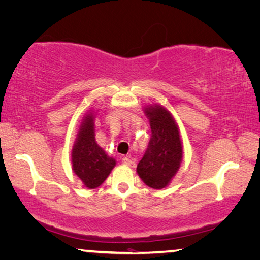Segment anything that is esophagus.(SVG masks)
I'll use <instances>...</instances> for the list:
<instances>
[{"instance_id": "1", "label": "esophagus", "mask_w": 260, "mask_h": 260, "mask_svg": "<svg viewBox=\"0 0 260 260\" xmlns=\"http://www.w3.org/2000/svg\"><path fill=\"white\" fill-rule=\"evenodd\" d=\"M122 162L124 164V165H127L130 167H134L135 166V160L131 157H123L122 158Z\"/></svg>"}]
</instances>
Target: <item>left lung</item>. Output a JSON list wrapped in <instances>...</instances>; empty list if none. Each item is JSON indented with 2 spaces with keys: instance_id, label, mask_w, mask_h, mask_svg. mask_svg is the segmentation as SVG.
Returning <instances> with one entry per match:
<instances>
[{
  "instance_id": "left-lung-1",
  "label": "left lung",
  "mask_w": 260,
  "mask_h": 260,
  "mask_svg": "<svg viewBox=\"0 0 260 260\" xmlns=\"http://www.w3.org/2000/svg\"><path fill=\"white\" fill-rule=\"evenodd\" d=\"M152 136L137 165V173L147 186L161 189L169 185L180 167L182 147L179 129L172 115L162 107L146 109Z\"/></svg>"
}]
</instances>
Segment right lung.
<instances>
[{
	"label": "right lung",
	"instance_id": "right-lung-1",
	"mask_svg": "<svg viewBox=\"0 0 260 260\" xmlns=\"http://www.w3.org/2000/svg\"><path fill=\"white\" fill-rule=\"evenodd\" d=\"M72 162L75 174L90 189L102 185L116 164L95 141L93 115L87 116L80 127L78 141L72 152Z\"/></svg>",
	"mask_w": 260,
	"mask_h": 260
}]
</instances>
